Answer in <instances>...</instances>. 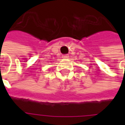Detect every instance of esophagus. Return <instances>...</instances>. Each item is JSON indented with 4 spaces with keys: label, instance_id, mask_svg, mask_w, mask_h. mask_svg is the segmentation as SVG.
<instances>
[{
    "label": "esophagus",
    "instance_id": "esophagus-1",
    "mask_svg": "<svg viewBox=\"0 0 125 125\" xmlns=\"http://www.w3.org/2000/svg\"><path fill=\"white\" fill-rule=\"evenodd\" d=\"M62 57L63 58V59H67L68 57H69V55H68V54L62 55Z\"/></svg>",
    "mask_w": 125,
    "mask_h": 125
}]
</instances>
